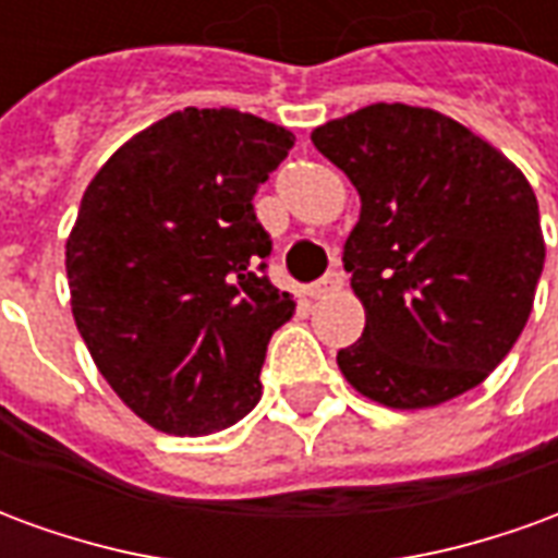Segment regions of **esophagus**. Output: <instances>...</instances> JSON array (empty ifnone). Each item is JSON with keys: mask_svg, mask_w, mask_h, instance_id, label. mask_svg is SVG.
Masks as SVG:
<instances>
[{"mask_svg": "<svg viewBox=\"0 0 558 558\" xmlns=\"http://www.w3.org/2000/svg\"><path fill=\"white\" fill-rule=\"evenodd\" d=\"M340 287H343V271H328L326 278H319L316 283L307 287V295L311 299H326L331 292H338Z\"/></svg>", "mask_w": 558, "mask_h": 558, "instance_id": "obj_1", "label": "esophagus"}]
</instances>
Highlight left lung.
I'll list each match as a JSON object with an SVG mask.
<instances>
[{
	"label": "left lung",
	"mask_w": 558,
	"mask_h": 558,
	"mask_svg": "<svg viewBox=\"0 0 558 558\" xmlns=\"http://www.w3.org/2000/svg\"><path fill=\"white\" fill-rule=\"evenodd\" d=\"M311 140L362 196L343 268L364 331L338 352L340 374L388 410L484 383L526 326L544 268L526 175L430 107L371 104Z\"/></svg>",
	"instance_id": "obj_1"
}]
</instances>
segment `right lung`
<instances>
[{
	"mask_svg": "<svg viewBox=\"0 0 558 558\" xmlns=\"http://www.w3.org/2000/svg\"><path fill=\"white\" fill-rule=\"evenodd\" d=\"M292 131L184 107L119 146L65 242L71 314L104 379L160 433L208 436L263 398L266 347L295 302L266 278L254 194Z\"/></svg>",
	"mask_w": 558,
	"mask_h": 558,
	"instance_id": "obj_1",
	"label": "right lung"
}]
</instances>
